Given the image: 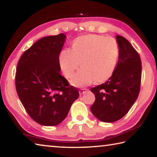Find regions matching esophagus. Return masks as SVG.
<instances>
[{"mask_svg": "<svg viewBox=\"0 0 157 157\" xmlns=\"http://www.w3.org/2000/svg\"><path fill=\"white\" fill-rule=\"evenodd\" d=\"M86 91H88V89H84V88L81 89L80 90H79V94H84V93L86 92Z\"/></svg>", "mask_w": 157, "mask_h": 157, "instance_id": "1", "label": "esophagus"}]
</instances>
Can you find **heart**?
Listing matches in <instances>:
<instances>
[{"label":"heart","instance_id":"heart-1","mask_svg":"<svg viewBox=\"0 0 157 157\" xmlns=\"http://www.w3.org/2000/svg\"><path fill=\"white\" fill-rule=\"evenodd\" d=\"M118 56V44L115 38L90 34L76 38L72 50H63L59 55V63L63 75L71 78L81 63L82 68L73 77L71 83L82 86L94 80H108L115 71Z\"/></svg>","mask_w":157,"mask_h":157}]
</instances>
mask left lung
<instances>
[{"label":"left lung","instance_id":"1","mask_svg":"<svg viewBox=\"0 0 157 157\" xmlns=\"http://www.w3.org/2000/svg\"><path fill=\"white\" fill-rule=\"evenodd\" d=\"M119 57L115 71L107 82L91 89L95 100L91 107L95 117L105 123L120 120L139 96L142 66L139 53L124 37L117 35Z\"/></svg>","mask_w":157,"mask_h":157}]
</instances>
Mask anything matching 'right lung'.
<instances>
[{
  "mask_svg": "<svg viewBox=\"0 0 157 157\" xmlns=\"http://www.w3.org/2000/svg\"><path fill=\"white\" fill-rule=\"evenodd\" d=\"M65 39L62 33L40 39L25 50L17 64L18 98L28 115L41 125L62 123L79 95L60 73L59 55Z\"/></svg>",
  "mask_w": 157,
  "mask_h": 157,
  "instance_id": "right-lung-1",
  "label": "right lung"
}]
</instances>
